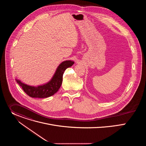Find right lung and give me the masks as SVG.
<instances>
[{"label":"right lung","mask_w":146,"mask_h":146,"mask_svg":"<svg viewBox=\"0 0 146 146\" xmlns=\"http://www.w3.org/2000/svg\"><path fill=\"white\" fill-rule=\"evenodd\" d=\"M73 64L74 62L72 60H66L62 62L58 67L51 80L43 86L32 87L24 84L18 80H16V81L28 96L36 98H47L53 95L58 91L62 83V78L65 70Z\"/></svg>","instance_id":"add662e5"}]
</instances>
